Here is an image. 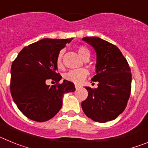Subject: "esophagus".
<instances>
[{
    "mask_svg": "<svg viewBox=\"0 0 148 148\" xmlns=\"http://www.w3.org/2000/svg\"><path fill=\"white\" fill-rule=\"evenodd\" d=\"M75 89H78L79 87H80V86L78 85V84H75Z\"/></svg>",
    "mask_w": 148,
    "mask_h": 148,
    "instance_id": "esophagus-1",
    "label": "esophagus"
}]
</instances>
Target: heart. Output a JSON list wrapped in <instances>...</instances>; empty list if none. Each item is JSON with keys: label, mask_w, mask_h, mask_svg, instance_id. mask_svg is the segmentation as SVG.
Returning <instances> with one entry per match:
<instances>
[{"label": "heart", "mask_w": 148, "mask_h": 148, "mask_svg": "<svg viewBox=\"0 0 148 148\" xmlns=\"http://www.w3.org/2000/svg\"><path fill=\"white\" fill-rule=\"evenodd\" d=\"M78 55L83 59L90 57V52L88 49L83 46H80L77 48ZM63 52H60L58 55L57 59H56V65L58 69H61L63 66L62 63ZM88 75V72L86 69H77V70H72L66 73L64 75V78L69 82H73V83L79 84L87 77Z\"/></svg>", "instance_id": "heart-1"}]
</instances>
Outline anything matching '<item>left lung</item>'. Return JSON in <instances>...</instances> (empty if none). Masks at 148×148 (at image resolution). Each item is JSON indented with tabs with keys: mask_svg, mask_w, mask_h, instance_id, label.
Returning <instances> with one entry per match:
<instances>
[{
	"mask_svg": "<svg viewBox=\"0 0 148 148\" xmlns=\"http://www.w3.org/2000/svg\"><path fill=\"white\" fill-rule=\"evenodd\" d=\"M82 40L95 51L96 75L92 81L99 83L97 88L85 87L88 96L82 101V110L95 121L104 123L114 120L125 110L130 98V66L116 46L98 37H85Z\"/></svg>",
	"mask_w": 148,
	"mask_h": 148,
	"instance_id": "left-lung-1",
	"label": "left lung"
}]
</instances>
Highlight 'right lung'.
<instances>
[{
    "instance_id": "obj_1",
    "label": "right lung",
    "mask_w": 148,
    "mask_h": 148,
    "mask_svg": "<svg viewBox=\"0 0 148 148\" xmlns=\"http://www.w3.org/2000/svg\"><path fill=\"white\" fill-rule=\"evenodd\" d=\"M70 39L44 38L22 49L11 67L10 92L14 102L29 119L43 122L54 117L62 107L64 94L74 92V84L56 73V59ZM48 80L57 82L45 84Z\"/></svg>"
}]
</instances>
